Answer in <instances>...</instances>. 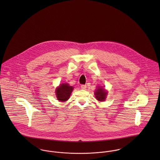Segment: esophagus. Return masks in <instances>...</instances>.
Wrapping results in <instances>:
<instances>
[{"label":"esophagus","mask_w":160,"mask_h":160,"mask_svg":"<svg viewBox=\"0 0 160 160\" xmlns=\"http://www.w3.org/2000/svg\"><path fill=\"white\" fill-rule=\"evenodd\" d=\"M81 89H84V90H85L86 89V88H87V86L86 85H84V84H82V85H81Z\"/></svg>","instance_id":"34e87169"}]
</instances>
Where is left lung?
<instances>
[{"instance_id":"left-lung-1","label":"left lung","mask_w":160,"mask_h":160,"mask_svg":"<svg viewBox=\"0 0 160 160\" xmlns=\"http://www.w3.org/2000/svg\"><path fill=\"white\" fill-rule=\"evenodd\" d=\"M107 94V91L104 89H102L100 88H97V89L95 92V95L97 100H98L100 102H102L105 100Z\"/></svg>"}]
</instances>
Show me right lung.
Returning <instances> with one entry per match:
<instances>
[{
    "label": "right lung",
    "mask_w": 160,
    "mask_h": 160,
    "mask_svg": "<svg viewBox=\"0 0 160 160\" xmlns=\"http://www.w3.org/2000/svg\"><path fill=\"white\" fill-rule=\"evenodd\" d=\"M72 90L73 87L69 86L68 84H61L56 90V95L58 100L60 102L67 101Z\"/></svg>",
    "instance_id": "1"
}]
</instances>
